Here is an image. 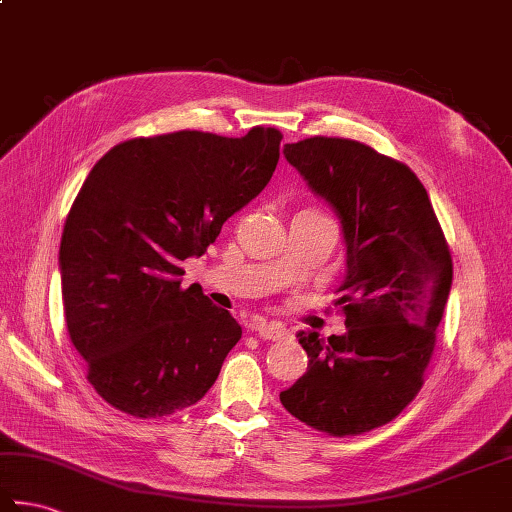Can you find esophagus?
<instances>
[{
  "label": "esophagus",
  "instance_id": "obj_1",
  "mask_svg": "<svg viewBox=\"0 0 512 512\" xmlns=\"http://www.w3.org/2000/svg\"><path fill=\"white\" fill-rule=\"evenodd\" d=\"M250 330H255V335L268 339V342H279V339L288 337V330L282 324L266 322V319H255V322L250 324Z\"/></svg>",
  "mask_w": 512,
  "mask_h": 512
}]
</instances>
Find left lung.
<instances>
[{"label":"left lung","mask_w":512,"mask_h":512,"mask_svg":"<svg viewBox=\"0 0 512 512\" xmlns=\"http://www.w3.org/2000/svg\"><path fill=\"white\" fill-rule=\"evenodd\" d=\"M284 155L342 222L346 333L299 330L308 370L279 393L299 422L333 437L384 426L413 402L435 350L453 259L424 184L406 164L344 137H308Z\"/></svg>","instance_id":"left-lung-1"}]
</instances>
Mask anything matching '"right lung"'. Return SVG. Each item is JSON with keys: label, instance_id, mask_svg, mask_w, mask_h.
Here are the masks:
<instances>
[{"label": "right lung", "instance_id": "obj_1", "mask_svg": "<svg viewBox=\"0 0 512 512\" xmlns=\"http://www.w3.org/2000/svg\"><path fill=\"white\" fill-rule=\"evenodd\" d=\"M282 133L179 130L117 144L90 170L66 217L59 270L70 342L97 395L139 419L197 404L242 326L182 288L224 222L262 193Z\"/></svg>", "mask_w": 512, "mask_h": 512}]
</instances>
